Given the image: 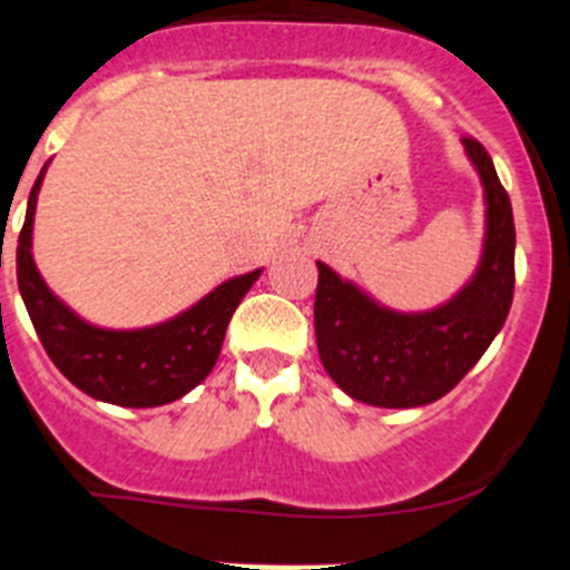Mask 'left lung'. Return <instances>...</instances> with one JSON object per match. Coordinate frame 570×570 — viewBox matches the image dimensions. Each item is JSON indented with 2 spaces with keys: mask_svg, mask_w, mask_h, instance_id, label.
<instances>
[{
  "mask_svg": "<svg viewBox=\"0 0 570 570\" xmlns=\"http://www.w3.org/2000/svg\"><path fill=\"white\" fill-rule=\"evenodd\" d=\"M462 145L485 185L488 225L480 268L454 299L425 314H396L316 262L320 360L347 396L367 405L416 407L445 396L485 354L511 311V199L488 150L473 136H462Z\"/></svg>",
  "mask_w": 570,
  "mask_h": 570,
  "instance_id": "1",
  "label": "left lung"
}]
</instances>
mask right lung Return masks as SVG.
<instances>
[{
  "label": "right lung",
  "instance_id": "add662e5",
  "mask_svg": "<svg viewBox=\"0 0 570 570\" xmlns=\"http://www.w3.org/2000/svg\"><path fill=\"white\" fill-rule=\"evenodd\" d=\"M30 190L28 214L17 245V279L24 308L53 365L79 391L94 400L122 407L168 405L196 387L219 360L225 331L242 296L262 271L223 282L194 308L174 320L139 331H108L79 320L68 305L50 294L30 254V230L37 214V194Z\"/></svg>",
  "mask_w": 570,
  "mask_h": 570
}]
</instances>
